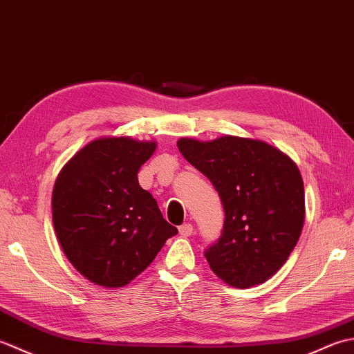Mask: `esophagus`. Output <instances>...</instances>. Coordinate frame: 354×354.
I'll return each mask as SVG.
<instances>
[{
    "label": "esophagus",
    "mask_w": 354,
    "mask_h": 354,
    "mask_svg": "<svg viewBox=\"0 0 354 354\" xmlns=\"http://www.w3.org/2000/svg\"><path fill=\"white\" fill-rule=\"evenodd\" d=\"M193 225L192 223H184L179 227V234H181L183 237H190L193 234Z\"/></svg>",
    "instance_id": "esophagus-1"
}]
</instances>
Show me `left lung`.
<instances>
[{"mask_svg": "<svg viewBox=\"0 0 354 354\" xmlns=\"http://www.w3.org/2000/svg\"><path fill=\"white\" fill-rule=\"evenodd\" d=\"M178 149L213 183L225 209L221 239L205 251L213 272L237 289L265 283L301 236L304 184L297 164L261 140L179 138Z\"/></svg>", "mask_w": 354, "mask_h": 354, "instance_id": "1", "label": "left lung"}]
</instances>
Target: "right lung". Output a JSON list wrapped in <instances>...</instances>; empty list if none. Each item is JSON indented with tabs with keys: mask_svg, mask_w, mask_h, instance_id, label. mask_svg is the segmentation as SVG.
<instances>
[{
	"mask_svg": "<svg viewBox=\"0 0 354 354\" xmlns=\"http://www.w3.org/2000/svg\"><path fill=\"white\" fill-rule=\"evenodd\" d=\"M155 141L102 137L88 142L59 171L53 225L65 257L86 280L123 288L140 275L178 230L138 184Z\"/></svg>",
	"mask_w": 354,
	"mask_h": 354,
	"instance_id": "1",
	"label": "right lung"
}]
</instances>
